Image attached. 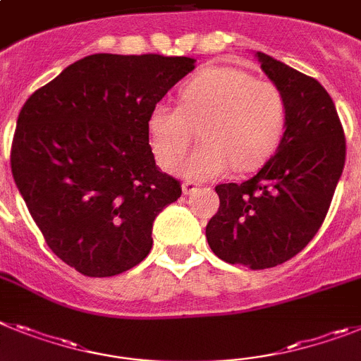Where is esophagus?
<instances>
[{
	"label": "esophagus",
	"instance_id": "1",
	"mask_svg": "<svg viewBox=\"0 0 361 361\" xmlns=\"http://www.w3.org/2000/svg\"><path fill=\"white\" fill-rule=\"evenodd\" d=\"M183 192H184V195H188V193L197 192V183H193V180H184V183H183Z\"/></svg>",
	"mask_w": 361,
	"mask_h": 361
}]
</instances>
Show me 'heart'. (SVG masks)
I'll return each mask as SVG.
<instances>
[{"instance_id":"obj_1","label":"heart","mask_w":361,"mask_h":361,"mask_svg":"<svg viewBox=\"0 0 361 361\" xmlns=\"http://www.w3.org/2000/svg\"><path fill=\"white\" fill-rule=\"evenodd\" d=\"M286 124V102L272 82L232 66L199 71L180 89V106L157 104L147 116L151 151L173 169L201 128L202 144L180 166L188 178H214L228 169L252 171L276 151Z\"/></svg>"}]
</instances>
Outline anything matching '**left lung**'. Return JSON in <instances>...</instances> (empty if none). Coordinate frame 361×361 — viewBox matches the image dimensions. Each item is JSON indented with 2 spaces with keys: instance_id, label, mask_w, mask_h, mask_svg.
I'll return each mask as SVG.
<instances>
[{
  "instance_id": "1",
  "label": "left lung",
  "mask_w": 361,
  "mask_h": 361,
  "mask_svg": "<svg viewBox=\"0 0 361 361\" xmlns=\"http://www.w3.org/2000/svg\"><path fill=\"white\" fill-rule=\"evenodd\" d=\"M255 56L285 97V133L254 177L215 186L221 204L206 239L219 259L263 270L300 254L318 233L343 171L345 135L318 80L264 52Z\"/></svg>"
}]
</instances>
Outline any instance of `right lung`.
<instances>
[{
    "instance_id": "right-lung-1",
    "label": "right lung",
    "mask_w": 361,
    "mask_h": 361,
    "mask_svg": "<svg viewBox=\"0 0 361 361\" xmlns=\"http://www.w3.org/2000/svg\"><path fill=\"white\" fill-rule=\"evenodd\" d=\"M195 60L91 54L34 91L12 140V177L45 243L89 277L149 254L153 221L180 197L149 146L147 116Z\"/></svg>"
}]
</instances>
